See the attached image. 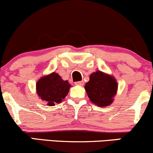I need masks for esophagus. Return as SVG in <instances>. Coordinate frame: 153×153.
I'll return each mask as SVG.
<instances>
[{
	"label": "esophagus",
	"mask_w": 153,
	"mask_h": 153,
	"mask_svg": "<svg viewBox=\"0 0 153 153\" xmlns=\"http://www.w3.org/2000/svg\"><path fill=\"white\" fill-rule=\"evenodd\" d=\"M75 85H83L84 82L83 81H78V82H75Z\"/></svg>",
	"instance_id": "obj_1"
}]
</instances>
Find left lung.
I'll return each mask as SVG.
<instances>
[{"mask_svg": "<svg viewBox=\"0 0 153 153\" xmlns=\"http://www.w3.org/2000/svg\"><path fill=\"white\" fill-rule=\"evenodd\" d=\"M118 84L111 75L96 71L90 75L85 89L91 102L100 107L109 106L117 94Z\"/></svg>", "mask_w": 153, "mask_h": 153, "instance_id": "1", "label": "left lung"}]
</instances>
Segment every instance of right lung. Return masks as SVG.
Here are the masks:
<instances>
[{
	"label": "right lung",
	"mask_w": 153,
	"mask_h": 153,
	"mask_svg": "<svg viewBox=\"0 0 153 153\" xmlns=\"http://www.w3.org/2000/svg\"><path fill=\"white\" fill-rule=\"evenodd\" d=\"M36 94L48 106L62 102L69 92L71 84L68 80H63L56 73L42 77L36 82Z\"/></svg>",
	"instance_id": "obj_1"
}]
</instances>
